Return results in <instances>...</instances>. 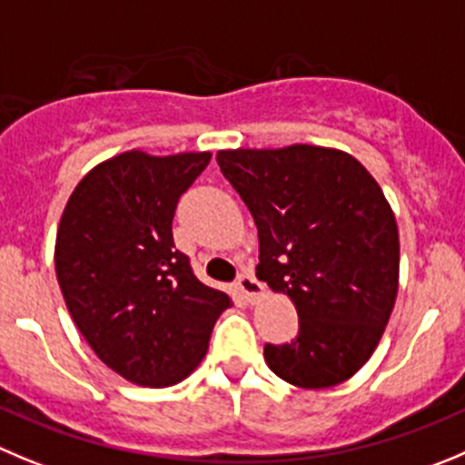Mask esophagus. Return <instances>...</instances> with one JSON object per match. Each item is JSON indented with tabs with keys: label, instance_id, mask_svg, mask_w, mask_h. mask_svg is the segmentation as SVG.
Segmentation results:
<instances>
[{
	"label": "esophagus",
	"instance_id": "34e87169",
	"mask_svg": "<svg viewBox=\"0 0 465 465\" xmlns=\"http://www.w3.org/2000/svg\"><path fill=\"white\" fill-rule=\"evenodd\" d=\"M236 289L247 302H257L259 298L263 296V292H266L262 282H259L257 277L252 275V272H242V275L238 277V282H236Z\"/></svg>",
	"mask_w": 465,
	"mask_h": 465
}]
</instances>
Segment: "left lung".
<instances>
[{
	"mask_svg": "<svg viewBox=\"0 0 465 465\" xmlns=\"http://www.w3.org/2000/svg\"><path fill=\"white\" fill-rule=\"evenodd\" d=\"M215 160L257 224V277L298 312V337L266 344V364L296 388L344 383L397 301L399 232L383 190L331 146L223 149Z\"/></svg>",
	"mask_w": 465,
	"mask_h": 465,
	"instance_id": "1",
	"label": "left lung"
}]
</instances>
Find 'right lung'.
Masks as SVG:
<instances>
[{"mask_svg": "<svg viewBox=\"0 0 465 465\" xmlns=\"http://www.w3.org/2000/svg\"><path fill=\"white\" fill-rule=\"evenodd\" d=\"M208 160L211 151L112 155L75 185L56 229V280L77 331L142 388L188 379L232 307L227 293L194 277L172 236L176 202Z\"/></svg>", "mask_w": 465, "mask_h": 465, "instance_id": "right-lung-1", "label": "right lung"}]
</instances>
